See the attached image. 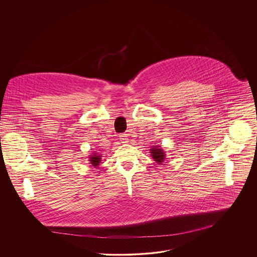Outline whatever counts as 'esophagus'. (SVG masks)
Instances as JSON below:
<instances>
[{
  "instance_id": "1",
  "label": "esophagus",
  "mask_w": 257,
  "mask_h": 257,
  "mask_svg": "<svg viewBox=\"0 0 257 257\" xmlns=\"http://www.w3.org/2000/svg\"><path fill=\"white\" fill-rule=\"evenodd\" d=\"M119 138H120V141L122 143H127L128 142V134L119 135Z\"/></svg>"
}]
</instances>
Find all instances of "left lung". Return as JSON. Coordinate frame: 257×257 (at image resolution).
Wrapping results in <instances>:
<instances>
[{
  "label": "left lung",
  "instance_id": "left-lung-1",
  "mask_svg": "<svg viewBox=\"0 0 257 257\" xmlns=\"http://www.w3.org/2000/svg\"><path fill=\"white\" fill-rule=\"evenodd\" d=\"M150 153H151V157L156 163H158V165H162L166 160V152L159 146L151 147Z\"/></svg>",
  "mask_w": 257,
  "mask_h": 257
}]
</instances>
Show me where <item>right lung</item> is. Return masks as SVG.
<instances>
[{
  "label": "right lung",
  "instance_id": "obj_1",
  "mask_svg": "<svg viewBox=\"0 0 257 257\" xmlns=\"http://www.w3.org/2000/svg\"><path fill=\"white\" fill-rule=\"evenodd\" d=\"M101 157H102V156H101L100 154L96 153V152L90 154V155L88 156L89 164H90L92 167L97 168L98 166L100 165V163H101Z\"/></svg>",
  "mask_w": 257,
  "mask_h": 257
}]
</instances>
